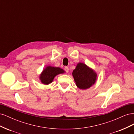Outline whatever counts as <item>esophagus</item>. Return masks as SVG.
I'll return each mask as SVG.
<instances>
[{
  "mask_svg": "<svg viewBox=\"0 0 134 134\" xmlns=\"http://www.w3.org/2000/svg\"><path fill=\"white\" fill-rule=\"evenodd\" d=\"M64 70L66 72H69V68L67 67V66H65V68H64Z\"/></svg>",
  "mask_w": 134,
  "mask_h": 134,
  "instance_id": "obj_1",
  "label": "esophagus"
}]
</instances>
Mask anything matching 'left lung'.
<instances>
[{
	"label": "left lung",
	"mask_w": 134,
	"mask_h": 134,
	"mask_svg": "<svg viewBox=\"0 0 134 134\" xmlns=\"http://www.w3.org/2000/svg\"><path fill=\"white\" fill-rule=\"evenodd\" d=\"M72 74L76 86L81 90L90 88L97 80L96 72L83 63L77 64Z\"/></svg>",
	"instance_id": "1"
}]
</instances>
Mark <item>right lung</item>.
Here are the masks:
<instances>
[{
    "instance_id": "right-lung-1",
    "label": "right lung",
    "mask_w": 134,
    "mask_h": 134,
    "mask_svg": "<svg viewBox=\"0 0 134 134\" xmlns=\"http://www.w3.org/2000/svg\"><path fill=\"white\" fill-rule=\"evenodd\" d=\"M64 72V70L60 68L48 66L43 70L40 79L42 83L47 85L53 81L55 76Z\"/></svg>"
}]
</instances>
